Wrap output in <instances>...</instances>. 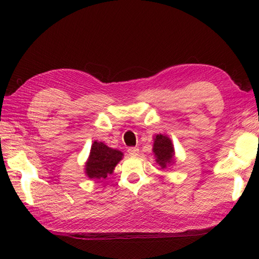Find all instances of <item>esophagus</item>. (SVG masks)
<instances>
[{
	"label": "esophagus",
	"mask_w": 259,
	"mask_h": 259,
	"mask_svg": "<svg viewBox=\"0 0 259 259\" xmlns=\"http://www.w3.org/2000/svg\"><path fill=\"white\" fill-rule=\"evenodd\" d=\"M128 153H129L130 156L136 157V156L139 155V149L137 147H131V148H129V149H128Z\"/></svg>",
	"instance_id": "34e87169"
}]
</instances>
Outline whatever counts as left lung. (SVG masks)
I'll return each mask as SVG.
<instances>
[{"label":"left lung","instance_id":"left-lung-1","mask_svg":"<svg viewBox=\"0 0 259 259\" xmlns=\"http://www.w3.org/2000/svg\"><path fill=\"white\" fill-rule=\"evenodd\" d=\"M152 152L155 155L157 163L162 169L176 162L175 148L171 139L166 135H156L153 138Z\"/></svg>","mask_w":259,"mask_h":259}]
</instances>
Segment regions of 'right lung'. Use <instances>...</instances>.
Masks as SVG:
<instances>
[{
  "label": "right lung",
  "mask_w": 259,
  "mask_h": 259,
  "mask_svg": "<svg viewBox=\"0 0 259 259\" xmlns=\"http://www.w3.org/2000/svg\"><path fill=\"white\" fill-rule=\"evenodd\" d=\"M123 153L108 147L101 141H93L91 150L84 164V172L90 179H106L115 166L122 160Z\"/></svg>",
  "instance_id": "1"
}]
</instances>
